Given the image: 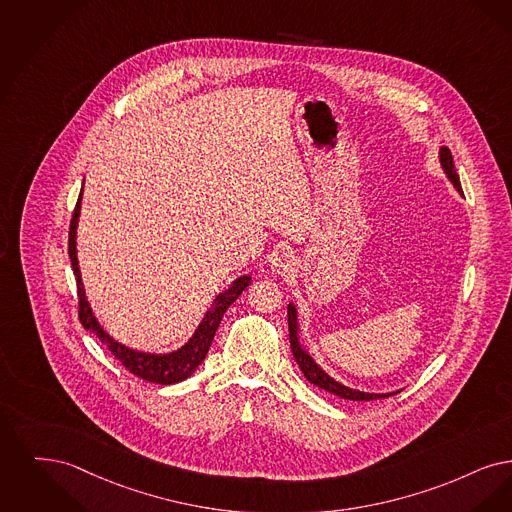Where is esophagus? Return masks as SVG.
<instances>
[{
    "instance_id": "1",
    "label": "esophagus",
    "mask_w": 512,
    "mask_h": 512,
    "mask_svg": "<svg viewBox=\"0 0 512 512\" xmlns=\"http://www.w3.org/2000/svg\"><path fill=\"white\" fill-rule=\"evenodd\" d=\"M292 267H294V260H292L289 252H279L271 258V269L277 275H287L292 271Z\"/></svg>"
}]
</instances>
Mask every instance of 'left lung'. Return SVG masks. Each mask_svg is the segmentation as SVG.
<instances>
[{
  "label": "left lung",
  "instance_id": "1",
  "mask_svg": "<svg viewBox=\"0 0 512 512\" xmlns=\"http://www.w3.org/2000/svg\"><path fill=\"white\" fill-rule=\"evenodd\" d=\"M440 166L444 170L445 178L449 179V183L455 187V191L459 195H463V189H461V181L459 176L455 172V166H453V156L449 153L447 147H440ZM289 310V336H290V350H292V356L296 359L300 371L304 373V377L308 382H312L313 386L325 390V392H331L334 396L342 398V400H354V401H369L378 400V398H388V396H394L398 394L400 390L396 392H363V390H357V388H350L338 380H334L315 359L312 354L304 348L302 344V338H300V323H298V310L294 306V302H289L287 306Z\"/></svg>",
  "mask_w": 512,
  "mask_h": 512
}]
</instances>
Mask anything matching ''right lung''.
Here are the masks:
<instances>
[{"label": "right lung", "mask_w": 512, "mask_h": 512, "mask_svg": "<svg viewBox=\"0 0 512 512\" xmlns=\"http://www.w3.org/2000/svg\"><path fill=\"white\" fill-rule=\"evenodd\" d=\"M82 195H84V187L80 191V197L76 202L74 214H72V222H70V233H68V256H70V264L72 271L76 277V285H78V298H80V321L84 325V329L89 333L97 334V338L101 342L107 344V348L111 350L116 359H120V363L132 371L143 380L155 382V384H174L181 382L185 378L191 377L200 363L204 361V357L210 350V344L214 340V334L218 331L220 323H222L223 313L227 312V308L243 294V290L250 285L252 277L243 275L239 279H235L227 289H223L214 302L210 304V308L202 315L199 327L195 329V333L187 338V342L183 346H179L178 350L172 352H143V350H135L122 342H118L114 336L105 331V327L99 323L97 315L89 306L88 296H86V287L82 281V271L78 264V250H76V233H78V222H80V210H82Z\"/></svg>", "instance_id": "right-lung-1"}]
</instances>
